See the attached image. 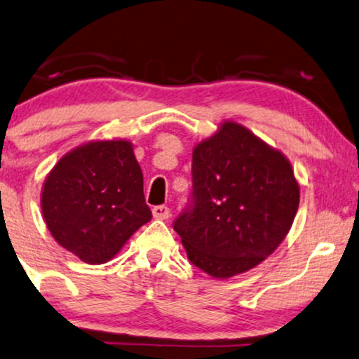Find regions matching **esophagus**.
Wrapping results in <instances>:
<instances>
[{"label":"esophagus","instance_id":"34e87169","mask_svg":"<svg viewBox=\"0 0 359 359\" xmlns=\"http://www.w3.org/2000/svg\"><path fill=\"white\" fill-rule=\"evenodd\" d=\"M152 214L155 219H158V221H165V219L170 217V209H168L167 205H157L152 209Z\"/></svg>","mask_w":359,"mask_h":359}]
</instances>
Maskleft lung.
Listing matches in <instances>:
<instances>
[{
    "instance_id": "8db88e82",
    "label": "left lung",
    "mask_w": 359,
    "mask_h": 359,
    "mask_svg": "<svg viewBox=\"0 0 359 359\" xmlns=\"http://www.w3.org/2000/svg\"><path fill=\"white\" fill-rule=\"evenodd\" d=\"M192 205L177 219L189 261L215 279L261 264L286 239L299 182L280 150L224 120L192 150Z\"/></svg>"
}]
</instances>
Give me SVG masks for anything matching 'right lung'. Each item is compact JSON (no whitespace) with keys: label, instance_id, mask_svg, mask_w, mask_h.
I'll return each instance as SVG.
<instances>
[{"label":"right lung","instance_id":"add662e5","mask_svg":"<svg viewBox=\"0 0 359 359\" xmlns=\"http://www.w3.org/2000/svg\"><path fill=\"white\" fill-rule=\"evenodd\" d=\"M50 234L86 264H105L152 219L133 144L85 142L55 163L41 187Z\"/></svg>","mask_w":359,"mask_h":359}]
</instances>
